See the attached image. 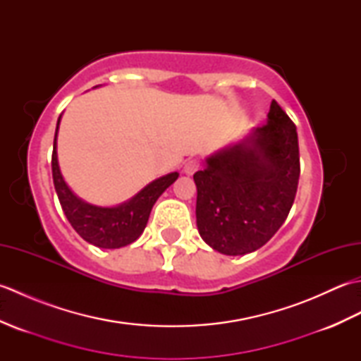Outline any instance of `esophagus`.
Segmentation results:
<instances>
[{
	"label": "esophagus",
	"mask_w": 361,
	"mask_h": 361,
	"mask_svg": "<svg viewBox=\"0 0 361 361\" xmlns=\"http://www.w3.org/2000/svg\"><path fill=\"white\" fill-rule=\"evenodd\" d=\"M198 169H200V163H198L197 159H189V161H186L185 167H183V172H185L186 175H194Z\"/></svg>",
	"instance_id": "obj_1"
}]
</instances>
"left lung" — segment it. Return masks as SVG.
Returning a JSON list of instances; mask_svg holds the SVG:
<instances>
[{"label":"left lung","instance_id":"obj_1","mask_svg":"<svg viewBox=\"0 0 361 361\" xmlns=\"http://www.w3.org/2000/svg\"><path fill=\"white\" fill-rule=\"evenodd\" d=\"M194 173L197 228L226 256L265 245L286 221L299 180L296 127L271 101L267 124L204 159Z\"/></svg>","mask_w":361,"mask_h":361}]
</instances>
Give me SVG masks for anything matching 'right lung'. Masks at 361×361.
<instances>
[{
	"mask_svg": "<svg viewBox=\"0 0 361 361\" xmlns=\"http://www.w3.org/2000/svg\"><path fill=\"white\" fill-rule=\"evenodd\" d=\"M96 88V87H94ZM62 114L59 116L54 137L52 178L54 188L66 219L83 240L99 248L114 250L133 243L144 231L153 204L164 190L178 178V172L153 180L130 200L116 206L91 204L75 195L60 171L57 157V133Z\"/></svg>",
	"mask_w": 361,
	"mask_h": 361,
	"instance_id": "obj_1",
	"label": "right lung"
}]
</instances>
